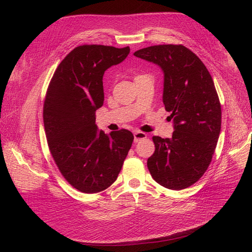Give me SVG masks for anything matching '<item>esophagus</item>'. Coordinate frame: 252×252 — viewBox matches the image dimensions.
Wrapping results in <instances>:
<instances>
[{"mask_svg": "<svg viewBox=\"0 0 252 252\" xmlns=\"http://www.w3.org/2000/svg\"><path fill=\"white\" fill-rule=\"evenodd\" d=\"M133 136H134V142L138 143L139 141H141V140H143V139H146L147 134L145 133V132H142V131H135V132L133 133Z\"/></svg>", "mask_w": 252, "mask_h": 252, "instance_id": "1", "label": "esophagus"}]
</instances>
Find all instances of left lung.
I'll use <instances>...</instances> for the list:
<instances>
[{
	"label": "left lung",
	"mask_w": 252,
	"mask_h": 252,
	"mask_svg": "<svg viewBox=\"0 0 252 252\" xmlns=\"http://www.w3.org/2000/svg\"><path fill=\"white\" fill-rule=\"evenodd\" d=\"M133 56L162 69L163 103L174 128L170 139L152 138L149 172L165 188L185 189L207 170L218 143L222 111L215 83L202 61L183 45H156Z\"/></svg>",
	"instance_id": "1"
}]
</instances>
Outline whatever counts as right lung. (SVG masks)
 I'll list each match as a JSON object with an SVG mask.
<instances>
[{"label":"right lung","mask_w":252,"mask_h":252,"mask_svg":"<svg viewBox=\"0 0 252 252\" xmlns=\"http://www.w3.org/2000/svg\"><path fill=\"white\" fill-rule=\"evenodd\" d=\"M130 48L104 45L75 47L60 63L44 102L43 119L51 156L66 181L85 193L108 188L123 166L133 134L97 130L104 72L123 62Z\"/></svg>","instance_id":"1"}]
</instances>
